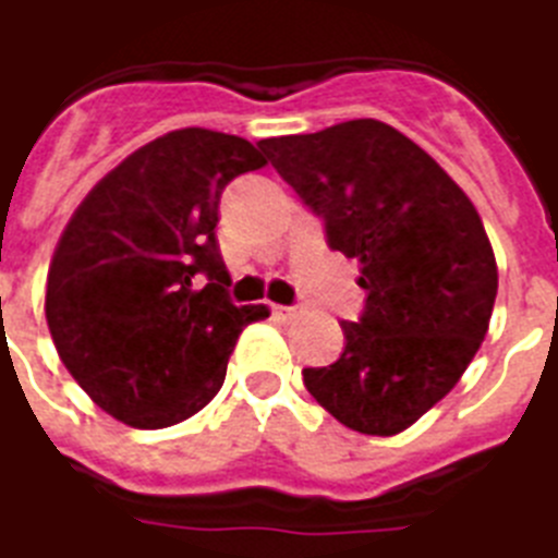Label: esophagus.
<instances>
[{"label": "esophagus", "mask_w": 558, "mask_h": 558, "mask_svg": "<svg viewBox=\"0 0 558 558\" xmlns=\"http://www.w3.org/2000/svg\"><path fill=\"white\" fill-rule=\"evenodd\" d=\"M274 317L279 323H293V319L302 317V308H296V305H274Z\"/></svg>", "instance_id": "1"}]
</instances>
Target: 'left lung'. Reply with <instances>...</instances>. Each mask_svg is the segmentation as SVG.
I'll list each match as a JSON object with an SVG mask.
<instances>
[{"label": "left lung", "instance_id": "8db88e82", "mask_svg": "<svg viewBox=\"0 0 558 558\" xmlns=\"http://www.w3.org/2000/svg\"><path fill=\"white\" fill-rule=\"evenodd\" d=\"M258 148L357 258L366 311L340 323L343 355L302 369L340 425L396 436L454 390L498 296V265L469 194L430 154L378 119L274 136Z\"/></svg>", "mask_w": 558, "mask_h": 558}]
</instances>
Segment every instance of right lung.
<instances>
[{"instance_id": "add662e5", "label": "right lung", "mask_w": 558, "mask_h": 558, "mask_svg": "<svg viewBox=\"0 0 558 558\" xmlns=\"http://www.w3.org/2000/svg\"><path fill=\"white\" fill-rule=\"evenodd\" d=\"M265 166L241 136L183 128L133 150L72 211L46 276V323L104 413L159 430L218 396L239 335L270 314L227 300L220 192Z\"/></svg>"}]
</instances>
